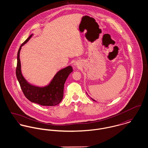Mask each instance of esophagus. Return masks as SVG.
Here are the masks:
<instances>
[{
  "instance_id": "esophagus-1",
  "label": "esophagus",
  "mask_w": 148,
  "mask_h": 148,
  "mask_svg": "<svg viewBox=\"0 0 148 148\" xmlns=\"http://www.w3.org/2000/svg\"><path fill=\"white\" fill-rule=\"evenodd\" d=\"M75 65H76V66H79V63H77V62H76V63H75Z\"/></svg>"
}]
</instances>
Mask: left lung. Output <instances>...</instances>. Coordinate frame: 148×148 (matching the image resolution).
Returning <instances> with one entry per match:
<instances>
[{
	"instance_id": "left-lung-1",
	"label": "left lung",
	"mask_w": 148,
	"mask_h": 148,
	"mask_svg": "<svg viewBox=\"0 0 148 148\" xmlns=\"http://www.w3.org/2000/svg\"><path fill=\"white\" fill-rule=\"evenodd\" d=\"M90 99H92V100H93V101H95V100H94V99H92V98H91V97H90Z\"/></svg>"
}]
</instances>
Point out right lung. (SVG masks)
I'll use <instances>...</instances> for the list:
<instances>
[{"instance_id":"obj_1","label":"right lung","mask_w":148,"mask_h":148,"mask_svg":"<svg viewBox=\"0 0 148 148\" xmlns=\"http://www.w3.org/2000/svg\"><path fill=\"white\" fill-rule=\"evenodd\" d=\"M32 35L33 34H31L19 49L16 69L17 79L24 96L30 101L42 106H56L62 101L63 98L64 84L69 74L73 71V68L69 65L60 70L56 73L50 83L45 86H40L29 83L21 73L20 52L21 47L29 41Z\"/></svg>"}]
</instances>
